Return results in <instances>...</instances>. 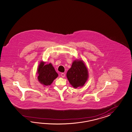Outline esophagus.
<instances>
[{
    "label": "esophagus",
    "mask_w": 132,
    "mask_h": 132,
    "mask_svg": "<svg viewBox=\"0 0 132 132\" xmlns=\"http://www.w3.org/2000/svg\"><path fill=\"white\" fill-rule=\"evenodd\" d=\"M61 76H62V77H64L65 76V74L64 73H61Z\"/></svg>",
    "instance_id": "1"
}]
</instances>
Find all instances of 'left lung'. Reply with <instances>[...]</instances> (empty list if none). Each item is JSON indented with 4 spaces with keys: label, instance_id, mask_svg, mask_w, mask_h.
Instances as JSON below:
<instances>
[{
    "label": "left lung",
    "instance_id": "1",
    "mask_svg": "<svg viewBox=\"0 0 132 132\" xmlns=\"http://www.w3.org/2000/svg\"><path fill=\"white\" fill-rule=\"evenodd\" d=\"M67 77L73 88L82 87L88 78V71L84 62L81 60H75L67 71Z\"/></svg>",
    "mask_w": 132,
    "mask_h": 132
}]
</instances>
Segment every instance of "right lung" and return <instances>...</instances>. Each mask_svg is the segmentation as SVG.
<instances>
[{"instance_id": "obj_1", "label": "right lung", "mask_w": 132, "mask_h": 132, "mask_svg": "<svg viewBox=\"0 0 132 132\" xmlns=\"http://www.w3.org/2000/svg\"><path fill=\"white\" fill-rule=\"evenodd\" d=\"M45 62L40 63L38 68V80L40 83L44 86L50 85L54 80L57 78L58 74L52 65L50 63L45 65Z\"/></svg>"}]
</instances>
